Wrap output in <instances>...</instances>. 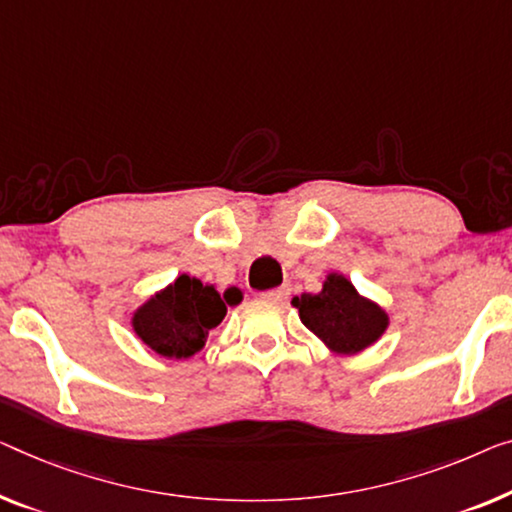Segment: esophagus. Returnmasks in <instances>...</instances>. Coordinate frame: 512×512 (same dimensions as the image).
Returning a JSON list of instances; mask_svg holds the SVG:
<instances>
[{"mask_svg": "<svg viewBox=\"0 0 512 512\" xmlns=\"http://www.w3.org/2000/svg\"><path fill=\"white\" fill-rule=\"evenodd\" d=\"M289 292H292V287H289V285H280V287H276V289H269V292H266L264 296H266V299H269V301L280 303V301L287 299Z\"/></svg>", "mask_w": 512, "mask_h": 512, "instance_id": "esophagus-1", "label": "esophagus"}]
</instances>
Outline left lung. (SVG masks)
I'll return each mask as SVG.
<instances>
[{
	"label": "left lung",
	"mask_w": 512,
	"mask_h": 512,
	"mask_svg": "<svg viewBox=\"0 0 512 512\" xmlns=\"http://www.w3.org/2000/svg\"><path fill=\"white\" fill-rule=\"evenodd\" d=\"M305 329H310L335 354L363 352L388 329V315L375 301L365 299L340 273H329L322 292L294 296Z\"/></svg>",
	"instance_id": "1"
}]
</instances>
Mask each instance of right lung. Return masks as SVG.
Masks as SVG:
<instances>
[{"mask_svg": "<svg viewBox=\"0 0 512 512\" xmlns=\"http://www.w3.org/2000/svg\"><path fill=\"white\" fill-rule=\"evenodd\" d=\"M241 299V289L230 287L218 294L213 285L181 273L133 312L131 324L151 352L165 358H190L204 347L209 331L223 322L227 305Z\"/></svg>", "mask_w": 512, "mask_h": 512, "instance_id": "1", "label": "right lung"}]
</instances>
